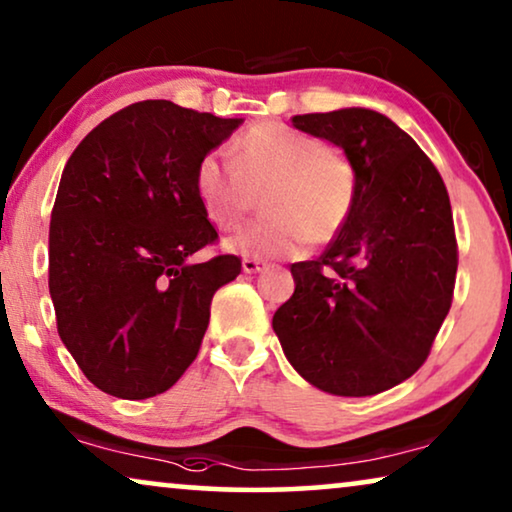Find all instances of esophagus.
<instances>
[{
    "mask_svg": "<svg viewBox=\"0 0 512 512\" xmlns=\"http://www.w3.org/2000/svg\"><path fill=\"white\" fill-rule=\"evenodd\" d=\"M265 268V263L256 261V258H244L242 261V270L247 272V275H256V272H261Z\"/></svg>",
    "mask_w": 512,
    "mask_h": 512,
    "instance_id": "obj_1",
    "label": "esophagus"
}]
</instances>
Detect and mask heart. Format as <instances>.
<instances>
[{"instance_id":"heart-1","label":"heart","mask_w":512,"mask_h":512,"mask_svg":"<svg viewBox=\"0 0 512 512\" xmlns=\"http://www.w3.org/2000/svg\"><path fill=\"white\" fill-rule=\"evenodd\" d=\"M230 158L209 153L195 170V193L207 219L237 230L263 193L268 214L226 242L237 256H300L307 242L324 244L352 212L356 179L347 158L321 139L279 123L254 125L237 139Z\"/></svg>"}]
</instances>
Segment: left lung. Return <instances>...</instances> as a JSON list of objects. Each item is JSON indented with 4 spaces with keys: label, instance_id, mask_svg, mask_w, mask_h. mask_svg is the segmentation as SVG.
I'll list each match as a JSON object with an SVG mask.
<instances>
[{
    "label": "left lung",
    "instance_id": "8db88e82",
    "mask_svg": "<svg viewBox=\"0 0 512 512\" xmlns=\"http://www.w3.org/2000/svg\"><path fill=\"white\" fill-rule=\"evenodd\" d=\"M345 151L356 195L317 261L272 317L286 359L326 394L373 396L417 373L452 305L457 240L447 188L415 139L349 107L291 118Z\"/></svg>",
    "mask_w": 512,
    "mask_h": 512
}]
</instances>
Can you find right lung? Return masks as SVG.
<instances>
[{
    "instance_id": "add662e5",
    "label": "right lung",
    "mask_w": 512,
    "mask_h": 512,
    "mask_svg": "<svg viewBox=\"0 0 512 512\" xmlns=\"http://www.w3.org/2000/svg\"><path fill=\"white\" fill-rule=\"evenodd\" d=\"M242 125L167 100L130 104L76 146L48 233L60 340L104 394H163L198 356L216 289L237 256L191 263L212 244L195 170Z\"/></svg>"
}]
</instances>
